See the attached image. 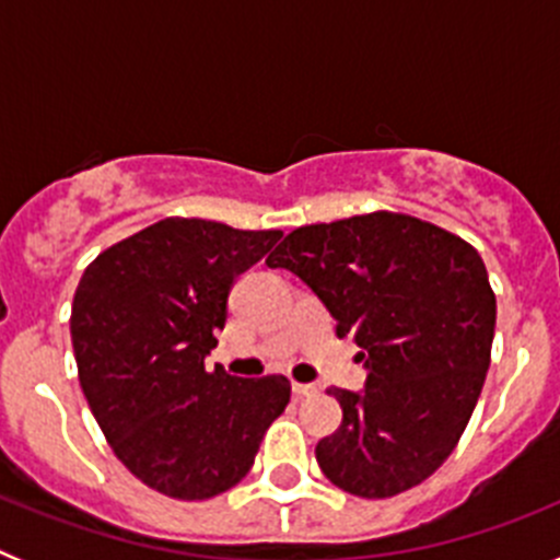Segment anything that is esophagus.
<instances>
[{
    "label": "esophagus",
    "mask_w": 560,
    "mask_h": 560,
    "mask_svg": "<svg viewBox=\"0 0 560 560\" xmlns=\"http://www.w3.org/2000/svg\"><path fill=\"white\" fill-rule=\"evenodd\" d=\"M291 389H294V395H300V398H311V395L319 393V387H316V384H300V381H294V384H291Z\"/></svg>",
    "instance_id": "34e87169"
}]
</instances>
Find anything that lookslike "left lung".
I'll return each mask as SVG.
<instances>
[{
    "label": "left lung",
    "instance_id": "left-lung-1",
    "mask_svg": "<svg viewBox=\"0 0 560 560\" xmlns=\"http://www.w3.org/2000/svg\"><path fill=\"white\" fill-rule=\"evenodd\" d=\"M266 264L294 271L364 353L361 393L330 389L341 427L316 443L325 477L364 499L404 493L463 438L491 364L497 296L463 237L400 212L289 232Z\"/></svg>",
    "mask_w": 560,
    "mask_h": 560
}]
</instances>
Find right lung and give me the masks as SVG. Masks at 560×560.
<instances>
[{"mask_svg": "<svg viewBox=\"0 0 560 560\" xmlns=\"http://www.w3.org/2000/svg\"><path fill=\"white\" fill-rule=\"evenodd\" d=\"M280 230L165 219L92 260L72 300L78 378L117 459L173 499H210L249 474L285 375L237 378L205 368L241 271Z\"/></svg>", "mask_w": 560, "mask_h": 560, "instance_id": "right-lung-1", "label": "right lung"}]
</instances>
